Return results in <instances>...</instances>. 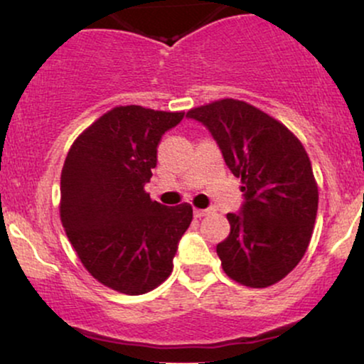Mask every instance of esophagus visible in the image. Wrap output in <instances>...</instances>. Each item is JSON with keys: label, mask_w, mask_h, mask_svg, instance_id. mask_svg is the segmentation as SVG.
<instances>
[{"label": "esophagus", "mask_w": 364, "mask_h": 364, "mask_svg": "<svg viewBox=\"0 0 364 364\" xmlns=\"http://www.w3.org/2000/svg\"><path fill=\"white\" fill-rule=\"evenodd\" d=\"M214 212H215V208H214V207H210V208H195V210H193V215L196 217V219H202V217L214 214Z\"/></svg>", "instance_id": "obj_1"}]
</instances>
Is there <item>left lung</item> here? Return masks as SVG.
Wrapping results in <instances>:
<instances>
[{
	"label": "left lung",
	"mask_w": 364,
	"mask_h": 364,
	"mask_svg": "<svg viewBox=\"0 0 364 364\" xmlns=\"http://www.w3.org/2000/svg\"><path fill=\"white\" fill-rule=\"evenodd\" d=\"M217 141L241 178L245 202L228 214L231 232L217 245L224 272L250 287L279 282L310 245L318 188L301 141L252 104L223 99L188 111Z\"/></svg>",
	"instance_id": "1"
}]
</instances>
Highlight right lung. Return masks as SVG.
<instances>
[{"instance_id": "right-lung-1", "label": "right lung", "mask_w": 364, "mask_h": 364, "mask_svg": "<svg viewBox=\"0 0 364 364\" xmlns=\"http://www.w3.org/2000/svg\"><path fill=\"white\" fill-rule=\"evenodd\" d=\"M183 116L114 107L73 141L63 166L60 215L66 236L92 277L123 294H145L169 277L193 219L190 203L161 205L144 190L162 135Z\"/></svg>"}]
</instances>
